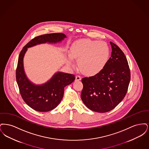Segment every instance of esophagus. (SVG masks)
I'll list each match as a JSON object with an SVG mask.
<instances>
[{"mask_svg":"<svg viewBox=\"0 0 149 149\" xmlns=\"http://www.w3.org/2000/svg\"><path fill=\"white\" fill-rule=\"evenodd\" d=\"M81 79V77H80V76H79V75H77V76H76V77H75V80H76L77 81L80 80Z\"/></svg>","mask_w":149,"mask_h":149,"instance_id":"1","label":"esophagus"}]
</instances>
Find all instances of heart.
<instances>
[{
  "label": "heart",
  "instance_id": "heart-1",
  "mask_svg": "<svg viewBox=\"0 0 149 149\" xmlns=\"http://www.w3.org/2000/svg\"><path fill=\"white\" fill-rule=\"evenodd\" d=\"M109 56V49L106 43L82 39L72 45L67 63L73 66L72 58L76 59L79 69L83 74L94 75L104 68Z\"/></svg>",
  "mask_w": 149,
  "mask_h": 149
}]
</instances>
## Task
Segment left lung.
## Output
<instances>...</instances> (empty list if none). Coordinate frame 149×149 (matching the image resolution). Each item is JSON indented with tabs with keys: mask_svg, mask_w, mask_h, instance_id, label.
Returning <instances> with one entry per match:
<instances>
[{
	"mask_svg": "<svg viewBox=\"0 0 149 149\" xmlns=\"http://www.w3.org/2000/svg\"><path fill=\"white\" fill-rule=\"evenodd\" d=\"M111 56L103 70L94 76L81 79V98L93 111L105 113L113 109L125 97L131 79L128 61L123 51L114 43Z\"/></svg>",
	"mask_w": 149,
	"mask_h": 149,
	"instance_id": "8db88e82",
	"label": "left lung"
}]
</instances>
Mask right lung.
Wrapping results in <instances>:
<instances>
[{"mask_svg": "<svg viewBox=\"0 0 149 149\" xmlns=\"http://www.w3.org/2000/svg\"><path fill=\"white\" fill-rule=\"evenodd\" d=\"M66 36L62 33H50L37 36L31 40L21 50L16 69V80L22 98L25 103L36 111L49 112L55 108L64 96V88L75 80V75L57 72L47 82L36 85L29 81L23 68V57L27 48L38 44L61 42Z\"/></svg>", "mask_w": 149, "mask_h": 149, "instance_id": "obj_1", "label": "right lung"}]
</instances>
